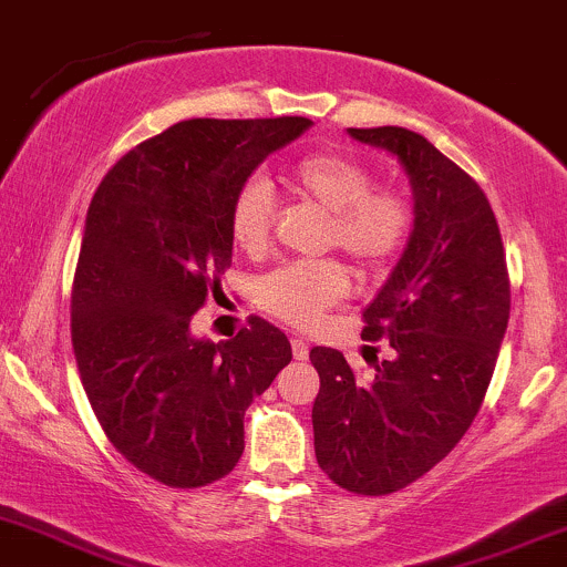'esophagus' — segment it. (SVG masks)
<instances>
[{
	"instance_id": "esophagus-1",
	"label": "esophagus",
	"mask_w": 567,
	"mask_h": 567,
	"mask_svg": "<svg viewBox=\"0 0 567 567\" xmlns=\"http://www.w3.org/2000/svg\"><path fill=\"white\" fill-rule=\"evenodd\" d=\"M290 347H292V357H296V360H301V362L309 360V347H306L301 338H292Z\"/></svg>"
}]
</instances>
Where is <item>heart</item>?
<instances>
[{
    "mask_svg": "<svg viewBox=\"0 0 567 567\" xmlns=\"http://www.w3.org/2000/svg\"><path fill=\"white\" fill-rule=\"evenodd\" d=\"M285 181L296 197L328 213L324 245H336L362 269H379L405 245L413 226L410 202L392 186H373V173L360 159L317 152L298 159ZM271 220L275 194L264 178H250L234 194L231 239L245 252H264ZM347 292L349 275L338 261H296L261 277L256 296L269 315L309 328Z\"/></svg>",
    "mask_w": 567,
    "mask_h": 567,
    "instance_id": "b5f03b06",
    "label": "heart"
}]
</instances>
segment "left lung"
I'll use <instances>...</instances> for the list:
<instances>
[{"label": "left lung", "mask_w": 567, "mask_h": 567, "mask_svg": "<svg viewBox=\"0 0 567 567\" xmlns=\"http://www.w3.org/2000/svg\"><path fill=\"white\" fill-rule=\"evenodd\" d=\"M386 148L413 188V231L365 309V341L394 354L360 381L341 351L315 347L317 464L360 496H386L440 464L483 405L509 322L496 216L472 175L405 127H349Z\"/></svg>", "instance_id": "8db88e82"}]
</instances>
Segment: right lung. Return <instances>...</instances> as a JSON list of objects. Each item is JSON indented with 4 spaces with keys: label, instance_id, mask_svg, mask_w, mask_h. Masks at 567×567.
Returning <instances> with one entry per match:
<instances>
[{
    "label": "right lung",
    "instance_id": "right-lung-1",
    "mask_svg": "<svg viewBox=\"0 0 567 567\" xmlns=\"http://www.w3.org/2000/svg\"><path fill=\"white\" fill-rule=\"evenodd\" d=\"M311 127L306 116L186 120L138 143L90 202L71 290V343L97 424L162 485L226 477L245 451V410L292 360L261 317L229 341L192 317L231 264L234 194Z\"/></svg>",
    "mask_w": 567,
    "mask_h": 567
}]
</instances>
